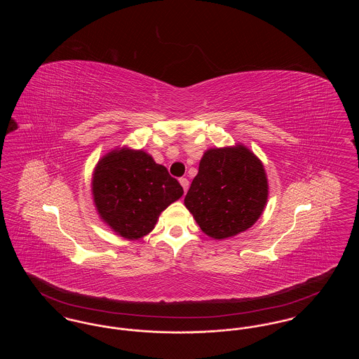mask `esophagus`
I'll return each mask as SVG.
<instances>
[{
  "mask_svg": "<svg viewBox=\"0 0 359 359\" xmlns=\"http://www.w3.org/2000/svg\"><path fill=\"white\" fill-rule=\"evenodd\" d=\"M179 182H180V184H182V187L184 189V192H187L188 186H189V182H188L186 177H182V179H179Z\"/></svg>",
  "mask_w": 359,
  "mask_h": 359,
  "instance_id": "1",
  "label": "esophagus"
}]
</instances>
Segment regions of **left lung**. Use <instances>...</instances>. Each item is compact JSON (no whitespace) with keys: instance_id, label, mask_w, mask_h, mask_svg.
<instances>
[{"instance_id":"8db88e82","label":"left lung","mask_w":359,"mask_h":359,"mask_svg":"<svg viewBox=\"0 0 359 359\" xmlns=\"http://www.w3.org/2000/svg\"><path fill=\"white\" fill-rule=\"evenodd\" d=\"M268 195L262 161L243 144H236L205 151L184 205L205 236L224 239L258 221Z\"/></svg>"}]
</instances>
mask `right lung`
Returning a JSON list of instances; mask_svg holds the SVG:
<instances>
[{
	"instance_id": "add662e5",
	"label": "right lung",
	"mask_w": 359,
	"mask_h": 359,
	"mask_svg": "<svg viewBox=\"0 0 359 359\" xmlns=\"http://www.w3.org/2000/svg\"><path fill=\"white\" fill-rule=\"evenodd\" d=\"M91 192L102 222L122 238L135 241L154 230L160 214L182 198L183 187L151 154L122 147L100 158Z\"/></svg>"
}]
</instances>
